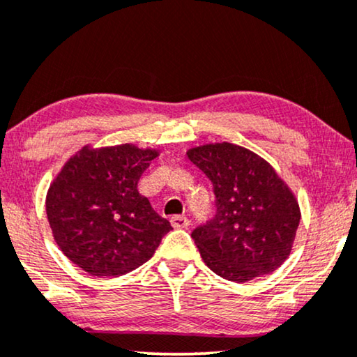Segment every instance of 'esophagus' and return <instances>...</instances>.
<instances>
[{
	"label": "esophagus",
	"instance_id": "obj_1",
	"mask_svg": "<svg viewBox=\"0 0 357 357\" xmlns=\"http://www.w3.org/2000/svg\"><path fill=\"white\" fill-rule=\"evenodd\" d=\"M189 224H191V220L184 218V215H174V218H171V225L174 229H186L189 227Z\"/></svg>",
	"mask_w": 357,
	"mask_h": 357
}]
</instances>
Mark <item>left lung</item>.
<instances>
[{"mask_svg":"<svg viewBox=\"0 0 357 357\" xmlns=\"http://www.w3.org/2000/svg\"><path fill=\"white\" fill-rule=\"evenodd\" d=\"M214 188L215 218L191 236L202 260L236 283L277 270L290 255L300 206L273 166L234 143H207L186 151Z\"/></svg>","mask_w":357,"mask_h":357,"instance_id":"obj_1","label":"left lung"}]
</instances>
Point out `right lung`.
I'll return each instance as SVG.
<instances>
[{
	"label": "right lung",
	"instance_id": "add662e5",
	"mask_svg": "<svg viewBox=\"0 0 357 357\" xmlns=\"http://www.w3.org/2000/svg\"><path fill=\"white\" fill-rule=\"evenodd\" d=\"M155 148L133 143L84 146L72 155L46 196L54 241L93 277H119L148 261L171 224L138 192Z\"/></svg>",
	"mask_w": 357,
	"mask_h": 357
}]
</instances>
